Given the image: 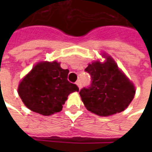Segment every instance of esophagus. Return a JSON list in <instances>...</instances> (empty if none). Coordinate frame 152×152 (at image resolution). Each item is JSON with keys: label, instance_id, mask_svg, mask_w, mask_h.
Listing matches in <instances>:
<instances>
[{"label": "esophagus", "instance_id": "1", "mask_svg": "<svg viewBox=\"0 0 152 152\" xmlns=\"http://www.w3.org/2000/svg\"><path fill=\"white\" fill-rule=\"evenodd\" d=\"M76 85L79 87V89H81L82 84H81V81H80V80H77V81H76Z\"/></svg>", "mask_w": 152, "mask_h": 152}]
</instances>
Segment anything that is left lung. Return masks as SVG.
Masks as SVG:
<instances>
[{
  "mask_svg": "<svg viewBox=\"0 0 152 152\" xmlns=\"http://www.w3.org/2000/svg\"><path fill=\"white\" fill-rule=\"evenodd\" d=\"M105 63L96 61L85 71L91 76L89 87L80 91L88 111L100 116H109L127 108L134 99L135 88L133 83L110 56Z\"/></svg>",
  "mask_w": 152,
  "mask_h": 152,
  "instance_id": "left-lung-1",
  "label": "left lung"
}]
</instances>
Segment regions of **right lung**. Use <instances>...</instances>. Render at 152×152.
Masks as SVG:
<instances>
[{"instance_id": "right-lung-1", "label": "right lung", "mask_w": 152, "mask_h": 152, "mask_svg": "<svg viewBox=\"0 0 152 152\" xmlns=\"http://www.w3.org/2000/svg\"><path fill=\"white\" fill-rule=\"evenodd\" d=\"M68 72L56 61L40 62L20 82L18 95L32 112L43 115L60 112L70 94L79 91L67 80Z\"/></svg>"}]
</instances>
